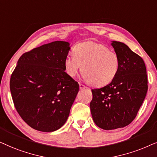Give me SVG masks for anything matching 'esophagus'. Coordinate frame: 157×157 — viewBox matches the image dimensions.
Listing matches in <instances>:
<instances>
[{
  "label": "esophagus",
  "mask_w": 157,
  "mask_h": 157,
  "mask_svg": "<svg viewBox=\"0 0 157 157\" xmlns=\"http://www.w3.org/2000/svg\"><path fill=\"white\" fill-rule=\"evenodd\" d=\"M79 86H80V90H84L85 88H87V87H85L84 85L81 84V83H80V84H79Z\"/></svg>",
  "instance_id": "34e87169"
}]
</instances>
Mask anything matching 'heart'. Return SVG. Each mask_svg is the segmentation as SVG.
<instances>
[{"mask_svg": "<svg viewBox=\"0 0 157 157\" xmlns=\"http://www.w3.org/2000/svg\"><path fill=\"white\" fill-rule=\"evenodd\" d=\"M72 55L64 62V70L71 77L76 76L80 71L83 73V80L95 87H103L116 78L120 68L118 54L110 51L104 44L93 41H85L75 45Z\"/></svg>", "mask_w": 157, "mask_h": 157, "instance_id": "obj_1", "label": "heart"}]
</instances>
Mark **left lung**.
Instances as JSON below:
<instances>
[{
	"mask_svg": "<svg viewBox=\"0 0 157 157\" xmlns=\"http://www.w3.org/2000/svg\"><path fill=\"white\" fill-rule=\"evenodd\" d=\"M120 59V68L110 84L92 90L90 104L95 124L104 130L124 128L136 116L148 90L145 63L140 56L120 41L111 43Z\"/></svg>",
	"mask_w": 157,
	"mask_h": 157,
	"instance_id": "8db88e82",
	"label": "left lung"
}]
</instances>
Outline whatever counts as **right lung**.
I'll use <instances>...</instances> for the list:
<instances>
[{
  "label": "right lung",
  "instance_id": "add662e5",
  "mask_svg": "<svg viewBox=\"0 0 157 157\" xmlns=\"http://www.w3.org/2000/svg\"><path fill=\"white\" fill-rule=\"evenodd\" d=\"M70 44L56 41L26 52L10 77L16 109L35 130L57 131L70 115L79 91L78 83L64 72Z\"/></svg>",
  "mask_w": 157,
  "mask_h": 157
}]
</instances>
